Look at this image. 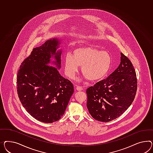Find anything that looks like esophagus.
Returning <instances> with one entry per match:
<instances>
[{
  "mask_svg": "<svg viewBox=\"0 0 153 153\" xmlns=\"http://www.w3.org/2000/svg\"><path fill=\"white\" fill-rule=\"evenodd\" d=\"M76 90H77V91H82L83 90V88L82 87H81V86H76Z\"/></svg>",
  "mask_w": 153,
  "mask_h": 153,
  "instance_id": "34e87169",
  "label": "esophagus"
}]
</instances>
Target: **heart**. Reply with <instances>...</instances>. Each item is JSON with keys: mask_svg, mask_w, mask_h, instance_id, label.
<instances>
[{"mask_svg": "<svg viewBox=\"0 0 153 153\" xmlns=\"http://www.w3.org/2000/svg\"><path fill=\"white\" fill-rule=\"evenodd\" d=\"M111 55L91 46L81 47L73 51L72 56L66 55L64 70L66 76L73 79L81 66L82 74L90 81H96L108 73L111 65Z\"/></svg>", "mask_w": 153, "mask_h": 153, "instance_id": "b5f03b06", "label": "heart"}]
</instances>
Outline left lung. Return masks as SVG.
<instances>
[{
  "instance_id": "left-lung-1",
  "label": "left lung",
  "mask_w": 153,
  "mask_h": 153,
  "mask_svg": "<svg viewBox=\"0 0 153 153\" xmlns=\"http://www.w3.org/2000/svg\"><path fill=\"white\" fill-rule=\"evenodd\" d=\"M120 65L106 79L88 87L87 108L95 120H114L131 105L137 90L136 72L131 61L121 53Z\"/></svg>"
}]
</instances>
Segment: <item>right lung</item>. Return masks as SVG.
Instances as JSON below:
<instances>
[{
    "instance_id": "add662e5",
    "label": "right lung",
    "mask_w": 153,
    "mask_h": 153,
    "mask_svg": "<svg viewBox=\"0 0 153 153\" xmlns=\"http://www.w3.org/2000/svg\"><path fill=\"white\" fill-rule=\"evenodd\" d=\"M61 41L53 38L34 48L17 74V92L22 105L32 117L45 123L61 118L74 92L73 84L58 71L61 67Z\"/></svg>"
}]
</instances>
